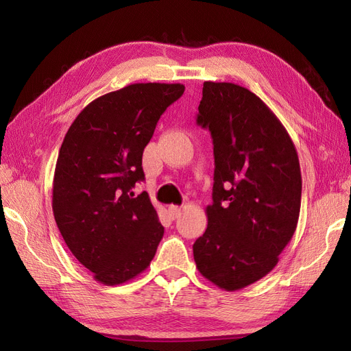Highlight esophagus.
I'll return each instance as SVG.
<instances>
[{"mask_svg": "<svg viewBox=\"0 0 351 351\" xmlns=\"http://www.w3.org/2000/svg\"><path fill=\"white\" fill-rule=\"evenodd\" d=\"M168 212H169V215H171L173 218H178L180 215H182V206L171 205V206L168 208Z\"/></svg>", "mask_w": 351, "mask_h": 351, "instance_id": "1", "label": "esophagus"}]
</instances>
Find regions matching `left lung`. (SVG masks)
<instances>
[{
	"label": "left lung",
	"instance_id": "left-lung-1",
	"mask_svg": "<svg viewBox=\"0 0 351 351\" xmlns=\"http://www.w3.org/2000/svg\"><path fill=\"white\" fill-rule=\"evenodd\" d=\"M197 124L214 142L215 173L208 228L193 244L196 268L227 291L268 275L293 239L302 173L289 132L249 89L205 82Z\"/></svg>",
	"mask_w": 351,
	"mask_h": 351
}]
</instances>
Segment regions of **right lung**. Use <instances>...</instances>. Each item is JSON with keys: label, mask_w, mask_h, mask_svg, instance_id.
Masks as SVG:
<instances>
[{"label": "right lung", "mask_w": 351, "mask_h": 351, "mask_svg": "<svg viewBox=\"0 0 351 351\" xmlns=\"http://www.w3.org/2000/svg\"><path fill=\"white\" fill-rule=\"evenodd\" d=\"M182 83H133L93 99L60 147L52 212L67 247L93 278L119 285L151 265L164 236L145 178L142 155L159 117L182 97Z\"/></svg>", "instance_id": "1"}]
</instances>
